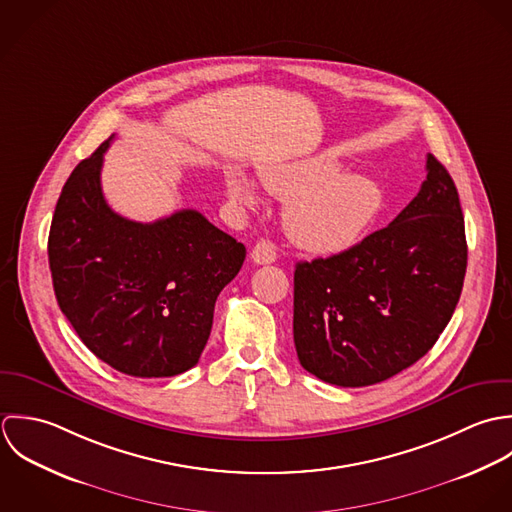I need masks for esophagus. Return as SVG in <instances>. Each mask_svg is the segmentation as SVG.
<instances>
[{
	"instance_id": "34e87169",
	"label": "esophagus",
	"mask_w": 512,
	"mask_h": 512,
	"mask_svg": "<svg viewBox=\"0 0 512 512\" xmlns=\"http://www.w3.org/2000/svg\"><path fill=\"white\" fill-rule=\"evenodd\" d=\"M251 259H253V263H257V265L275 263V259H277V249H275V245H273L271 241L261 239V241H257L255 247L251 249Z\"/></svg>"
}]
</instances>
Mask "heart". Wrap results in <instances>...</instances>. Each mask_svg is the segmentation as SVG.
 <instances>
[{
  "label": "heart",
  "mask_w": 512,
  "mask_h": 512,
  "mask_svg": "<svg viewBox=\"0 0 512 512\" xmlns=\"http://www.w3.org/2000/svg\"><path fill=\"white\" fill-rule=\"evenodd\" d=\"M342 166L330 156H316L293 164L263 166L259 178L265 190L289 200L283 221L289 237L303 249L332 255L356 245L384 207L382 188L360 174H340ZM229 198L255 209L259 194L241 172H227Z\"/></svg>",
  "instance_id": "b5f03b06"
}]
</instances>
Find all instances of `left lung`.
Wrapping results in <instances>:
<instances>
[{"instance_id": "left-lung-1", "label": "left lung", "mask_w": 512, "mask_h": 512, "mask_svg": "<svg viewBox=\"0 0 512 512\" xmlns=\"http://www.w3.org/2000/svg\"><path fill=\"white\" fill-rule=\"evenodd\" d=\"M417 196L384 229L295 269L293 334L301 366L362 388L425 356L459 303L467 241L457 188L427 154Z\"/></svg>"}]
</instances>
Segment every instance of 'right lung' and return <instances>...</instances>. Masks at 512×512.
Returning <instances> with one entry per match:
<instances>
[{
    "instance_id": "right-lung-1",
    "label": "right lung",
    "mask_w": 512,
    "mask_h": 512,
    "mask_svg": "<svg viewBox=\"0 0 512 512\" xmlns=\"http://www.w3.org/2000/svg\"><path fill=\"white\" fill-rule=\"evenodd\" d=\"M110 140L73 170L55 207L47 245L55 297L85 346L114 370L176 376L198 364L245 245L196 209L154 223L114 213L101 188Z\"/></svg>"
}]
</instances>
